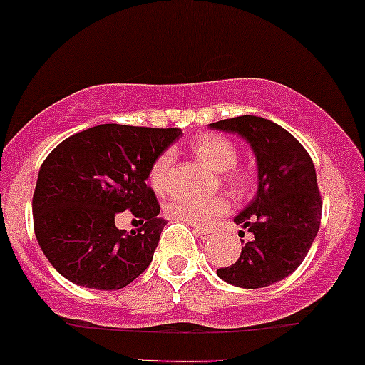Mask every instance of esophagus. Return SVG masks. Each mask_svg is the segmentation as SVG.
<instances>
[{
  "instance_id": "obj_1",
  "label": "esophagus",
  "mask_w": 365,
  "mask_h": 365,
  "mask_svg": "<svg viewBox=\"0 0 365 365\" xmlns=\"http://www.w3.org/2000/svg\"><path fill=\"white\" fill-rule=\"evenodd\" d=\"M194 232H195V234H197V237L202 239V241H206V239L213 237V234H211L210 230H202V228H194Z\"/></svg>"
}]
</instances>
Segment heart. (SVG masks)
I'll return each instance as SVG.
<instances>
[{
	"label": "heart",
	"instance_id": "b5f03b06",
	"mask_svg": "<svg viewBox=\"0 0 365 365\" xmlns=\"http://www.w3.org/2000/svg\"><path fill=\"white\" fill-rule=\"evenodd\" d=\"M190 149L195 158L213 171L222 173V180L232 189H242L247 183V175L242 170L235 168L239 150L232 140L223 135H201L190 143ZM175 164V152L163 150L150 164L149 180L154 190L164 192L170 182L171 170ZM230 211V202L225 197H176L168 206V213L175 220L183 223H189L192 227H210L213 225L220 216L227 215Z\"/></svg>",
	"mask_w": 365,
	"mask_h": 365
}]
</instances>
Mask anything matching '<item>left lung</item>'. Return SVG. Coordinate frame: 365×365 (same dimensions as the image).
<instances>
[{"instance_id":"8db88e82","label":"left lung","mask_w":365,"mask_h":365,"mask_svg":"<svg viewBox=\"0 0 365 365\" xmlns=\"http://www.w3.org/2000/svg\"><path fill=\"white\" fill-rule=\"evenodd\" d=\"M210 128L241 135L258 163V192L234 218L253 235L237 262L216 274L246 289L270 286L302 265L319 232L322 199L314 161L289 131L265 118L239 115Z\"/></svg>"}]
</instances>
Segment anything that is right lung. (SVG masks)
Segmentation results:
<instances>
[{
  "mask_svg": "<svg viewBox=\"0 0 365 365\" xmlns=\"http://www.w3.org/2000/svg\"><path fill=\"white\" fill-rule=\"evenodd\" d=\"M182 130L98 124L48 154L33 195L34 232L60 275L91 289H121L150 265L166 220L147 185L150 164ZM123 210L143 227H115Z\"/></svg>",
  "mask_w": 365,
  "mask_h": 365,
  "instance_id": "right-lung-1",
  "label": "right lung"
}]
</instances>
